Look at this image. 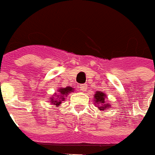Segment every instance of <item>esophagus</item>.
Wrapping results in <instances>:
<instances>
[{
    "mask_svg": "<svg viewBox=\"0 0 155 155\" xmlns=\"http://www.w3.org/2000/svg\"><path fill=\"white\" fill-rule=\"evenodd\" d=\"M80 90L81 92H86L87 91V84H81V85H80Z\"/></svg>",
    "mask_w": 155,
    "mask_h": 155,
    "instance_id": "esophagus-1",
    "label": "esophagus"
}]
</instances>
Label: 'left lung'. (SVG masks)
I'll return each instance as SVG.
<instances>
[{"label":"left lung","mask_w":155,"mask_h":155,"mask_svg":"<svg viewBox=\"0 0 155 155\" xmlns=\"http://www.w3.org/2000/svg\"><path fill=\"white\" fill-rule=\"evenodd\" d=\"M94 101L95 103V105H97V107L99 108V110L104 111V110L110 108V104L107 102V97L106 94L103 92H99L97 91L94 96Z\"/></svg>","instance_id":"1"}]
</instances>
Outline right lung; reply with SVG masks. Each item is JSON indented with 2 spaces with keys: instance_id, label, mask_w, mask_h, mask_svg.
<instances>
[{
  "instance_id": "1",
  "label": "right lung",
  "mask_w": 155,
  "mask_h": 155,
  "mask_svg": "<svg viewBox=\"0 0 155 155\" xmlns=\"http://www.w3.org/2000/svg\"><path fill=\"white\" fill-rule=\"evenodd\" d=\"M74 88L71 87H67L65 88H58L57 93H55L50 99V104L56 105V107H58L61 104V102L65 100V98L67 97L70 93L74 92Z\"/></svg>"
}]
</instances>
